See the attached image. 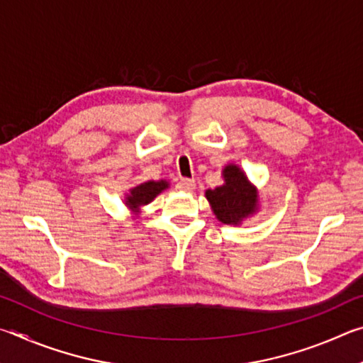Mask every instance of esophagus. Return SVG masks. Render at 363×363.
<instances>
[{
  "label": "esophagus",
  "instance_id": "obj_1",
  "mask_svg": "<svg viewBox=\"0 0 363 363\" xmlns=\"http://www.w3.org/2000/svg\"><path fill=\"white\" fill-rule=\"evenodd\" d=\"M176 189L186 190V192H192L195 189V179H189V177H182V179L177 181Z\"/></svg>",
  "mask_w": 363,
  "mask_h": 363
}]
</instances>
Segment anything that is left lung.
I'll use <instances>...</instances> for the list:
<instances>
[{
    "label": "left lung",
    "instance_id": "1",
    "mask_svg": "<svg viewBox=\"0 0 363 363\" xmlns=\"http://www.w3.org/2000/svg\"><path fill=\"white\" fill-rule=\"evenodd\" d=\"M224 181L223 186L206 190V199L220 223L238 224L255 213L257 192L235 164L224 168Z\"/></svg>",
    "mask_w": 363,
    "mask_h": 363
}]
</instances>
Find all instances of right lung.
Returning <instances> with one entry per match:
<instances>
[{
  "label": "right lung",
  "instance_id": "obj_1",
  "mask_svg": "<svg viewBox=\"0 0 363 363\" xmlns=\"http://www.w3.org/2000/svg\"><path fill=\"white\" fill-rule=\"evenodd\" d=\"M168 187V182L167 181H149V182H144L140 184V186L131 189L130 195H128V201L126 205L131 208V210H138L139 206L150 203V201L155 199V196Z\"/></svg>",
  "mask_w": 363,
  "mask_h": 363
}]
</instances>
